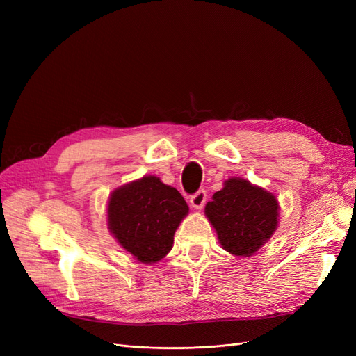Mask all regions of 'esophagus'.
Masks as SVG:
<instances>
[{
    "mask_svg": "<svg viewBox=\"0 0 356 356\" xmlns=\"http://www.w3.org/2000/svg\"><path fill=\"white\" fill-rule=\"evenodd\" d=\"M204 202H207V191H204V190H199V191L196 193V195H193V196L190 197L191 207L195 208V209H202Z\"/></svg>",
    "mask_w": 356,
    "mask_h": 356,
    "instance_id": "esophagus-1",
    "label": "esophagus"
}]
</instances>
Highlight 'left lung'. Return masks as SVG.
I'll return each mask as SVG.
<instances>
[{
    "label": "left lung",
    "instance_id": "left-lung-1",
    "mask_svg": "<svg viewBox=\"0 0 356 356\" xmlns=\"http://www.w3.org/2000/svg\"><path fill=\"white\" fill-rule=\"evenodd\" d=\"M222 250L251 257L277 227L279 203L272 193L242 178H229L204 207Z\"/></svg>",
    "mask_w": 356,
    "mask_h": 356
}]
</instances>
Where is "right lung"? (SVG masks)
<instances>
[{
  "label": "right lung",
  "mask_w": 356,
  "mask_h": 356,
  "mask_svg": "<svg viewBox=\"0 0 356 356\" xmlns=\"http://www.w3.org/2000/svg\"><path fill=\"white\" fill-rule=\"evenodd\" d=\"M188 207L181 193L148 175L115 188L108 200V229L138 261L152 264L174 246Z\"/></svg>",
  "instance_id": "add662e5"
}]
</instances>
